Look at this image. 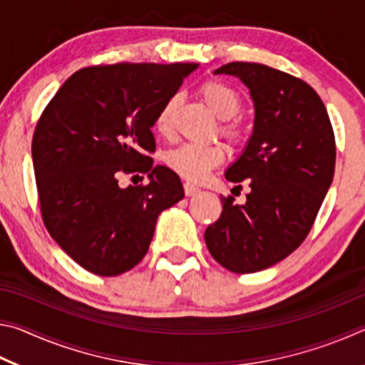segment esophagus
<instances>
[{
  "label": "esophagus",
  "instance_id": "34e87169",
  "mask_svg": "<svg viewBox=\"0 0 365 365\" xmlns=\"http://www.w3.org/2000/svg\"><path fill=\"white\" fill-rule=\"evenodd\" d=\"M183 188H185V195H187V196H195L196 193H200V188H197L196 185L190 183V182H185Z\"/></svg>",
  "mask_w": 365,
  "mask_h": 365
}]
</instances>
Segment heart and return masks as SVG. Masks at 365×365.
Wrapping results in <instances>:
<instances>
[{
  "label": "heart",
  "instance_id": "obj_1",
  "mask_svg": "<svg viewBox=\"0 0 365 365\" xmlns=\"http://www.w3.org/2000/svg\"><path fill=\"white\" fill-rule=\"evenodd\" d=\"M200 96L207 104V108L212 110L215 117H219L220 120H225L220 127L222 135H225L230 141H238L240 137H242V132H240V128L235 123L228 122L238 114L240 108H242V98L237 93V90H233L230 85L224 82H219V80H209V82L201 85ZM177 106L178 96L174 95L159 109L156 122H154L158 133H170ZM164 160L168 168L177 172L178 175L197 182L205 178L209 170L224 160V150L219 145L185 143L165 153Z\"/></svg>",
  "mask_w": 365,
  "mask_h": 365
}]
</instances>
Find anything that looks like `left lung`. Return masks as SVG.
<instances>
[{
  "label": "left lung",
  "mask_w": 365,
  "mask_h": 365,
  "mask_svg": "<svg viewBox=\"0 0 365 365\" xmlns=\"http://www.w3.org/2000/svg\"><path fill=\"white\" fill-rule=\"evenodd\" d=\"M214 73L238 77L255 104L251 137L225 170L228 182L248 180L251 191L245 205L220 195L222 214L205 240L220 265L251 274L304 242L333 180L335 137L322 100L301 78L257 63Z\"/></svg>",
  "instance_id": "obj_1"
}]
</instances>
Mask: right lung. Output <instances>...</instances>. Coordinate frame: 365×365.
<instances>
[{
	"label": "right lung",
	"instance_id": "add662e5",
	"mask_svg": "<svg viewBox=\"0 0 365 365\" xmlns=\"http://www.w3.org/2000/svg\"><path fill=\"white\" fill-rule=\"evenodd\" d=\"M200 64L85 67L66 80L43 110L32 159L43 222L78 265L120 275L145 257L159 214L183 200L182 182L146 153L163 104ZM148 173L122 189L123 173Z\"/></svg>",
	"mask_w": 365,
	"mask_h": 365
}]
</instances>
